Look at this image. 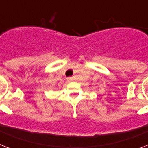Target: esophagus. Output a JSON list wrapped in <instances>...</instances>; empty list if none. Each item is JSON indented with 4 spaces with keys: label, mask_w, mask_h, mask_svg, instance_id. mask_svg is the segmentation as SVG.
Listing matches in <instances>:
<instances>
[{
    "label": "esophagus",
    "mask_w": 148,
    "mask_h": 148,
    "mask_svg": "<svg viewBox=\"0 0 148 148\" xmlns=\"http://www.w3.org/2000/svg\"><path fill=\"white\" fill-rule=\"evenodd\" d=\"M67 81H69V82L70 81H73V78H72V77H69V78H67Z\"/></svg>",
    "instance_id": "esophagus-1"
}]
</instances>
